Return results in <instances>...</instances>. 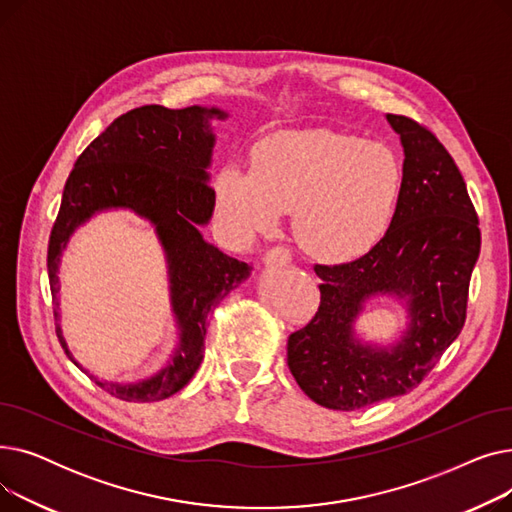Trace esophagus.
<instances>
[{
  "instance_id": "1",
  "label": "esophagus",
  "mask_w": 512,
  "mask_h": 512,
  "mask_svg": "<svg viewBox=\"0 0 512 512\" xmlns=\"http://www.w3.org/2000/svg\"><path fill=\"white\" fill-rule=\"evenodd\" d=\"M263 261L265 265H272V267H286L292 263V253L286 247H274L265 253Z\"/></svg>"
}]
</instances>
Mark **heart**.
<instances>
[{"instance_id":"b5f03b06","label":"heart","mask_w":512,"mask_h":512,"mask_svg":"<svg viewBox=\"0 0 512 512\" xmlns=\"http://www.w3.org/2000/svg\"><path fill=\"white\" fill-rule=\"evenodd\" d=\"M400 186V164L384 145L330 130L282 132L259 143L255 168L230 161L218 172L215 211L232 240L251 242L297 207L303 245L342 261L380 240Z\"/></svg>"}]
</instances>
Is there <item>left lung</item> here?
I'll list each match as a JSON object with an SVG mask.
<instances>
[{
	"label": "left lung",
	"instance_id": "8db88e82",
	"mask_svg": "<svg viewBox=\"0 0 512 512\" xmlns=\"http://www.w3.org/2000/svg\"><path fill=\"white\" fill-rule=\"evenodd\" d=\"M405 161L396 211L384 238L363 257L315 265L321 303L288 338V367L317 405L355 411L421 384L465 326L481 232L467 184L446 147L419 122L388 114ZM408 303L410 326L392 347L354 336L373 296Z\"/></svg>",
	"mask_w": 512,
	"mask_h": 512
}]
</instances>
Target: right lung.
Segmentation results:
<instances>
[{
  "mask_svg": "<svg viewBox=\"0 0 512 512\" xmlns=\"http://www.w3.org/2000/svg\"><path fill=\"white\" fill-rule=\"evenodd\" d=\"M228 118L218 107L191 105L168 110L143 105L116 118L80 153L70 172L60 213L51 228L47 272L53 301L58 299L62 251L78 226L107 209H130L155 226L164 247L170 303L178 326V344L166 367L137 384L103 382L80 365L56 332L68 359L89 378L128 402L164 400L182 390L203 361L207 319L230 290L251 276L253 267L209 245L201 226L211 220L215 191L207 168L215 134L211 120Z\"/></svg>",
  "mask_w": 512,
  "mask_h": 512,
  "instance_id": "add662e5",
  "label": "right lung"
}]
</instances>
